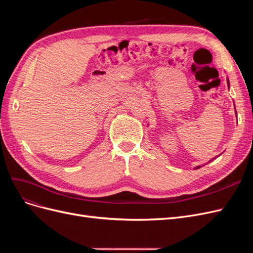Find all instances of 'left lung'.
<instances>
[{"label": "left lung", "instance_id": "obj_1", "mask_svg": "<svg viewBox=\"0 0 253 253\" xmlns=\"http://www.w3.org/2000/svg\"><path fill=\"white\" fill-rule=\"evenodd\" d=\"M227 82H228V86H229V80H227ZM202 167V166H201ZM200 166H197V167H195V169H200V168H201Z\"/></svg>", "mask_w": 253, "mask_h": 253}]
</instances>
